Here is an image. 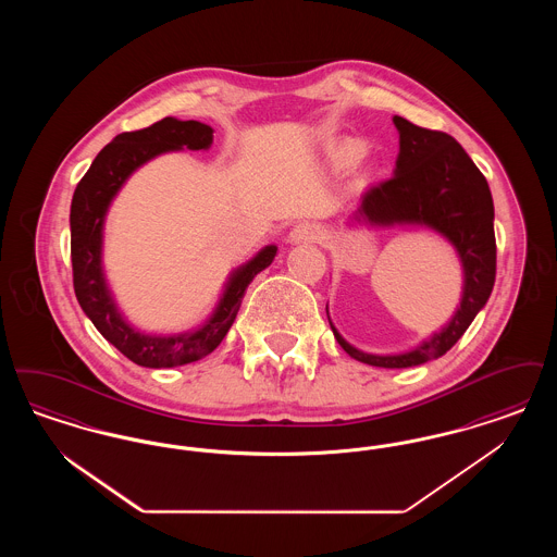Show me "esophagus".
<instances>
[{"label": "esophagus", "mask_w": 557, "mask_h": 557, "mask_svg": "<svg viewBox=\"0 0 557 557\" xmlns=\"http://www.w3.org/2000/svg\"><path fill=\"white\" fill-rule=\"evenodd\" d=\"M319 238V227L315 223H298L288 236L290 244H302V242H315Z\"/></svg>", "instance_id": "obj_1"}]
</instances>
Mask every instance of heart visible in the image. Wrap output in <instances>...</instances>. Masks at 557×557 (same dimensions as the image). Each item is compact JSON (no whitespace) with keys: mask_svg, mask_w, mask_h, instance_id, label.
Segmentation results:
<instances>
[{"mask_svg":"<svg viewBox=\"0 0 557 557\" xmlns=\"http://www.w3.org/2000/svg\"><path fill=\"white\" fill-rule=\"evenodd\" d=\"M366 154V144L359 139H345L330 150V159L338 166H348Z\"/></svg>","mask_w":557,"mask_h":557,"instance_id":"b5f03b06","label":"heart"}]
</instances>
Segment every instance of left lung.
Here are the masks:
<instances>
[{
  "label": "left lung",
  "mask_w": 557,
  "mask_h": 557,
  "mask_svg": "<svg viewBox=\"0 0 557 557\" xmlns=\"http://www.w3.org/2000/svg\"><path fill=\"white\" fill-rule=\"evenodd\" d=\"M393 123L398 132L395 175L363 191L357 211L348 216V227H424L443 236L461 263L459 307L430 338L395 355L359 350L346 343L330 313L327 319L338 345L352 359L403 370L443 357L463 336L495 286L497 246L493 196L474 160L447 133L418 127L403 116H395Z\"/></svg>",
  "instance_id": "1"
}]
</instances>
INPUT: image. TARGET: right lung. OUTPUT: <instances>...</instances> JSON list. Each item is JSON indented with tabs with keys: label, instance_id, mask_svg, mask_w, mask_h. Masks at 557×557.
<instances>
[{
	"label": "right lung",
	"instance_id": "right-lung-1",
	"mask_svg": "<svg viewBox=\"0 0 557 557\" xmlns=\"http://www.w3.org/2000/svg\"><path fill=\"white\" fill-rule=\"evenodd\" d=\"M212 133L214 129L205 123L173 116L139 132L121 133L100 150L73 194L71 261L81 309L110 345L141 368H180L211 355L238 315L248 284L271 265L277 255V246L269 244L250 261L234 269L211 315L194 330L150 334L132 325L121 313L114 294L108 288L102 263L104 223L112 200L139 166L166 152L209 150Z\"/></svg>",
	"mask_w": 557,
	"mask_h": 557
}]
</instances>
